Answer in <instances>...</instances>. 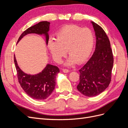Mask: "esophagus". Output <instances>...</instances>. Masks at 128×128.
I'll return each instance as SVG.
<instances>
[{"label": "esophagus", "instance_id": "1", "mask_svg": "<svg viewBox=\"0 0 128 128\" xmlns=\"http://www.w3.org/2000/svg\"><path fill=\"white\" fill-rule=\"evenodd\" d=\"M62 71H63V72H64V73H68V72H69V70H68L67 69H62Z\"/></svg>", "mask_w": 128, "mask_h": 128}]
</instances>
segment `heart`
I'll return each instance as SVG.
<instances>
[{
  "label": "heart",
  "instance_id": "1",
  "mask_svg": "<svg viewBox=\"0 0 128 128\" xmlns=\"http://www.w3.org/2000/svg\"><path fill=\"white\" fill-rule=\"evenodd\" d=\"M94 44V36L91 30L69 25L56 33V40L50 38L48 46L53 59L57 62H61L67 50L70 56L64 64L70 66L76 61L81 63L86 60L90 55Z\"/></svg>",
  "mask_w": 128,
  "mask_h": 128
}]
</instances>
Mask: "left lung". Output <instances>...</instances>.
Returning <instances> with one entry per match:
<instances>
[{
  "label": "left lung",
  "mask_w": 128,
  "mask_h": 128,
  "mask_svg": "<svg viewBox=\"0 0 128 128\" xmlns=\"http://www.w3.org/2000/svg\"><path fill=\"white\" fill-rule=\"evenodd\" d=\"M95 32V51L88 62L80 69L78 91L91 97L102 93L110 82L114 58L110 44L101 26L91 21Z\"/></svg>",
  "instance_id": "1"
}]
</instances>
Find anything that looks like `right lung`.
Wrapping results in <instances>:
<instances>
[{"label":"right lung","instance_id":"add662e5","mask_svg":"<svg viewBox=\"0 0 128 128\" xmlns=\"http://www.w3.org/2000/svg\"><path fill=\"white\" fill-rule=\"evenodd\" d=\"M50 25L49 22L42 21L30 27L21 34L17 44L26 34H36L43 35L45 37L46 44L48 45ZM14 60L18 82L23 90L32 99L39 100L47 99L54 90L56 76L60 72L58 67L47 64L42 72L34 75L28 74L23 72L19 67L15 55Z\"/></svg>","mask_w":128,"mask_h":128}]
</instances>
